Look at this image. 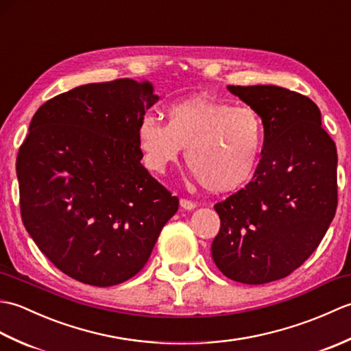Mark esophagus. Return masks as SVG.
<instances>
[{
	"instance_id": "34e87169",
	"label": "esophagus",
	"mask_w": 351,
	"mask_h": 351,
	"mask_svg": "<svg viewBox=\"0 0 351 351\" xmlns=\"http://www.w3.org/2000/svg\"><path fill=\"white\" fill-rule=\"evenodd\" d=\"M181 208H184V210H195L196 208V204L193 202V200H189V199H181Z\"/></svg>"
}]
</instances>
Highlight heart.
I'll list each match as a JSON object with an SVG mask.
<instances>
[{
  "instance_id": "heart-1",
  "label": "heart",
  "mask_w": 351,
  "mask_h": 351,
  "mask_svg": "<svg viewBox=\"0 0 351 351\" xmlns=\"http://www.w3.org/2000/svg\"><path fill=\"white\" fill-rule=\"evenodd\" d=\"M166 114V123L146 114L137 125L149 171L164 173L187 147L193 175L213 193L240 189L255 173L265 146V123L255 108L193 96L170 104Z\"/></svg>"
}]
</instances>
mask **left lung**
Instances as JSON below:
<instances>
[{"label":"left lung","mask_w":351,"mask_h":351,"mask_svg":"<svg viewBox=\"0 0 351 351\" xmlns=\"http://www.w3.org/2000/svg\"><path fill=\"white\" fill-rule=\"evenodd\" d=\"M263 116L265 146L253 180L214 205L219 270L261 285L287 278L322 243L337 213L338 154L308 96L279 86H229Z\"/></svg>","instance_id":"8db88e82"}]
</instances>
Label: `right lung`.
<instances>
[{"instance_id": "right-lung-1", "label": "right lung", "mask_w": 351, "mask_h": 351, "mask_svg": "<svg viewBox=\"0 0 351 351\" xmlns=\"http://www.w3.org/2000/svg\"><path fill=\"white\" fill-rule=\"evenodd\" d=\"M156 101L152 83L121 78L57 95L32 119L16 158L21 217L72 279H131L178 211V197L140 162L137 125Z\"/></svg>"}]
</instances>
